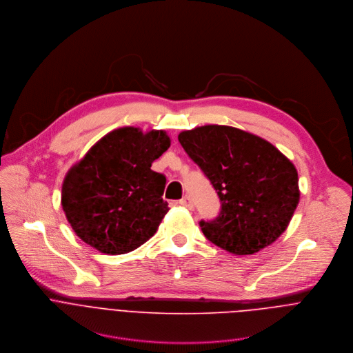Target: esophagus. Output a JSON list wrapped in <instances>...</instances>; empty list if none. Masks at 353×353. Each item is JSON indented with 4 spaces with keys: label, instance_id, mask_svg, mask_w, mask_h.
<instances>
[{
    "label": "esophagus",
    "instance_id": "obj_1",
    "mask_svg": "<svg viewBox=\"0 0 353 353\" xmlns=\"http://www.w3.org/2000/svg\"><path fill=\"white\" fill-rule=\"evenodd\" d=\"M178 203H179V205L186 207V208H189V210H192V208H193V203H192V199H190L189 196H185V197H183V199H181Z\"/></svg>",
    "mask_w": 353,
    "mask_h": 353
}]
</instances>
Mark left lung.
Listing matches in <instances>:
<instances>
[{"mask_svg":"<svg viewBox=\"0 0 353 353\" xmlns=\"http://www.w3.org/2000/svg\"><path fill=\"white\" fill-rule=\"evenodd\" d=\"M178 141L221 200L219 215L200 221L204 236L236 255L276 241L299 201L294 164L268 141L234 127H197Z\"/></svg>","mask_w":353,"mask_h":353,"instance_id":"left-lung-1","label":"left lung"}]
</instances>
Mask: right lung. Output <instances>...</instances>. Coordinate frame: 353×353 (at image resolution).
<instances>
[{"instance_id": "add662e5", "label": "right lung", "mask_w": 353, "mask_h": 353, "mask_svg": "<svg viewBox=\"0 0 353 353\" xmlns=\"http://www.w3.org/2000/svg\"><path fill=\"white\" fill-rule=\"evenodd\" d=\"M171 145L164 131L114 130L74 164L62 185V207L76 234L117 255L146 243L168 212L165 176L150 170Z\"/></svg>"}]
</instances>
